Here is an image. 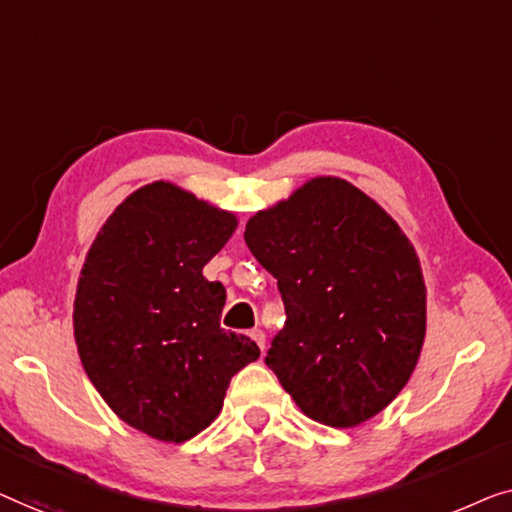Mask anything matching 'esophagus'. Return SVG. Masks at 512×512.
<instances>
[{"label": "esophagus", "instance_id": "34e87169", "mask_svg": "<svg viewBox=\"0 0 512 512\" xmlns=\"http://www.w3.org/2000/svg\"><path fill=\"white\" fill-rule=\"evenodd\" d=\"M250 338H253V341L259 345V350L264 352V348H266V334L262 329H253L250 331Z\"/></svg>", "mask_w": 512, "mask_h": 512}]
</instances>
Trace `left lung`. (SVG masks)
Instances as JSON below:
<instances>
[{
    "mask_svg": "<svg viewBox=\"0 0 512 512\" xmlns=\"http://www.w3.org/2000/svg\"><path fill=\"white\" fill-rule=\"evenodd\" d=\"M243 239L278 280L287 320L264 362L297 406L338 429L390 406L427 331L420 259L397 222L320 176L253 215Z\"/></svg>",
    "mask_w": 512,
    "mask_h": 512,
    "instance_id": "obj_1",
    "label": "left lung"
}]
</instances>
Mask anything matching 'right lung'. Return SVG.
I'll return each instance as SVG.
<instances>
[{
	"label": "right lung",
	"instance_id": "1",
	"mask_svg": "<svg viewBox=\"0 0 512 512\" xmlns=\"http://www.w3.org/2000/svg\"><path fill=\"white\" fill-rule=\"evenodd\" d=\"M234 229V213L157 181L115 208L85 257L74 301L83 369L122 422L157 441L204 431L234 373L259 357L255 341L220 327L227 292L204 278Z\"/></svg>",
	"mask_w": 512,
	"mask_h": 512
}]
</instances>
